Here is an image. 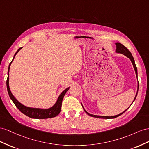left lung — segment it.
I'll use <instances>...</instances> for the list:
<instances>
[{
	"label": "left lung",
	"mask_w": 149,
	"mask_h": 149,
	"mask_svg": "<svg viewBox=\"0 0 149 149\" xmlns=\"http://www.w3.org/2000/svg\"><path fill=\"white\" fill-rule=\"evenodd\" d=\"M116 52H117V53H120V54H122L123 55H124L125 56H126L127 57H128L130 60L131 61V62H132V65H133V66H134V70H135V74H136V76H137V67H136V65H135V61H134V57H133V56H132V54L130 53V51L127 49L124 46V45H123L122 44H120V43H116ZM138 91H139V82H138V86H137V93H136V95H135V98H134V101L132 102V103L134 102V100H135V99H136V97H137V93H138ZM82 107H83V109H84V111L86 112L88 116H91V117H96V118H116V117H118V116H121V115L122 114V113H124L126 110L128 109H127L125 111H124L123 112H122L121 113H120V114H118V115H116V116H96V115H92V114H91V113H88L86 110H85V109L84 108V107H83V105H82Z\"/></svg>",
	"instance_id": "1"
}]
</instances>
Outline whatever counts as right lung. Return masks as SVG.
<instances>
[{
  "mask_svg": "<svg viewBox=\"0 0 149 149\" xmlns=\"http://www.w3.org/2000/svg\"><path fill=\"white\" fill-rule=\"evenodd\" d=\"M22 48V47H20L17 50V51L16 53L14 55V58L12 59V62L10 63L9 65H8V72H7L8 77H7L6 84H7V88L8 93V95H9L10 98L20 111L30 118H38V119H44V118H52V117H56L61 112V107H62V102L63 97H64L66 92L70 88V87H68L66 89H65V90L61 93L60 95L58 96L56 104H55L52 107H51L49 109H39V108H32V107H26V106H25L21 103H20L19 102L15 99V97L12 95V93L9 88V69H10L11 63L12 61H14L16 54L19 52V51Z\"/></svg>",
  "mask_w": 149,
  "mask_h": 149,
  "instance_id": "right-lung-1",
  "label": "right lung"
}]
</instances>
